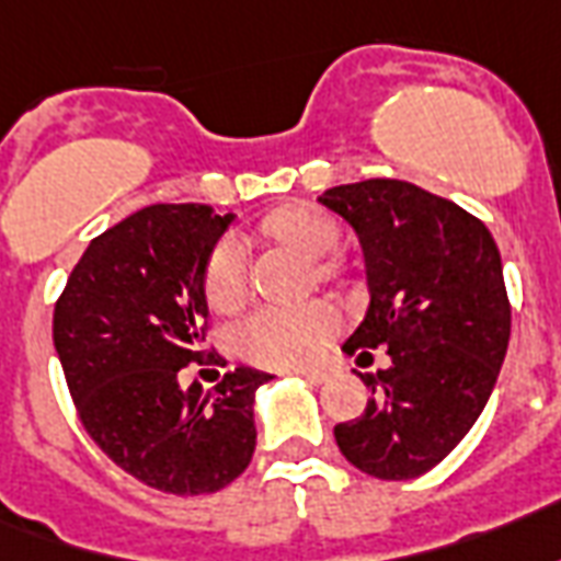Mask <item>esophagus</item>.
<instances>
[{
  "label": "esophagus",
  "mask_w": 561,
  "mask_h": 561,
  "mask_svg": "<svg viewBox=\"0 0 561 561\" xmlns=\"http://www.w3.org/2000/svg\"><path fill=\"white\" fill-rule=\"evenodd\" d=\"M296 374L305 376L313 386H322V382H329L331 379V367H308V370H296Z\"/></svg>",
  "instance_id": "1"
}]
</instances>
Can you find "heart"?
<instances>
[{"label": "heart", "instance_id": "b5f03b06", "mask_svg": "<svg viewBox=\"0 0 561 561\" xmlns=\"http://www.w3.org/2000/svg\"><path fill=\"white\" fill-rule=\"evenodd\" d=\"M260 239L310 260V284H337L350 263L334 251L343 239L337 218L308 203H286L265 211L256 224ZM203 296L218 317H230L248 298V260L232 239H220L203 265ZM341 331V313L331 301H310L296 310H256L232 334V350L253 367H308L320 362Z\"/></svg>", "mask_w": 561, "mask_h": 561}]
</instances>
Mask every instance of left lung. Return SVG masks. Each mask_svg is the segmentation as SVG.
Masks as SVG:
<instances>
[{
	"label": "left lung",
	"instance_id": "obj_1",
	"mask_svg": "<svg viewBox=\"0 0 561 561\" xmlns=\"http://www.w3.org/2000/svg\"><path fill=\"white\" fill-rule=\"evenodd\" d=\"M322 206L365 248L370 308L343 350L391 365L358 374L374 398L334 427L367 476L407 481L445 460L484 410L511 337V301L490 230L445 196L400 179L329 187ZM365 367V365H362Z\"/></svg>",
	"mask_w": 561,
	"mask_h": 561
}]
</instances>
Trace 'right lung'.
<instances>
[{
	"mask_svg": "<svg viewBox=\"0 0 561 561\" xmlns=\"http://www.w3.org/2000/svg\"><path fill=\"white\" fill-rule=\"evenodd\" d=\"M232 215L158 203L101 232L73 265L53 310V343L77 419L128 476L163 493L227 488L256 448L253 391L272 376L236 367L206 391H182L208 355L203 265Z\"/></svg>",
	"mask_w": 561,
	"mask_h": 561,
	"instance_id": "obj_1",
	"label": "right lung"
}]
</instances>
